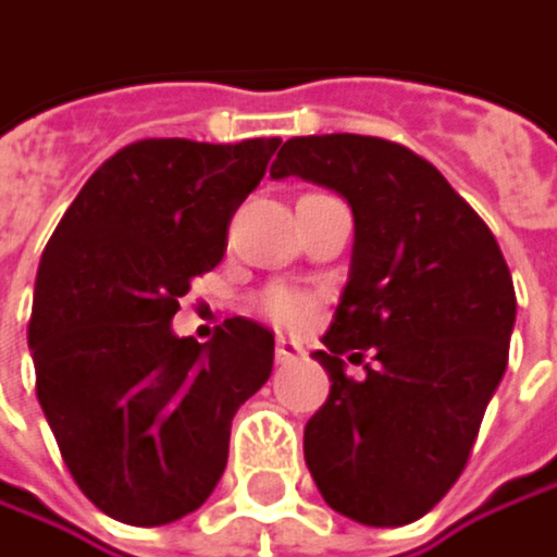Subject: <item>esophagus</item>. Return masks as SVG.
I'll use <instances>...</instances> for the list:
<instances>
[{
	"label": "esophagus",
	"instance_id": "obj_1",
	"mask_svg": "<svg viewBox=\"0 0 557 557\" xmlns=\"http://www.w3.org/2000/svg\"><path fill=\"white\" fill-rule=\"evenodd\" d=\"M304 356V346L297 343V339H276V362H294V359H300Z\"/></svg>",
	"mask_w": 557,
	"mask_h": 557
}]
</instances>
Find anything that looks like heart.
Masks as SVG:
<instances>
[{
  "mask_svg": "<svg viewBox=\"0 0 557 557\" xmlns=\"http://www.w3.org/2000/svg\"><path fill=\"white\" fill-rule=\"evenodd\" d=\"M260 310L276 326H300L310 313V300H307V294L290 290V287H270L260 297Z\"/></svg>",
  "mask_w": 557,
  "mask_h": 557,
  "instance_id": "b5f03b06",
  "label": "heart"
}]
</instances>
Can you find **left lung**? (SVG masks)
Wrapping results in <instances>:
<instances>
[{
    "label": "left lung",
    "instance_id": "8db88e82",
    "mask_svg": "<svg viewBox=\"0 0 557 557\" xmlns=\"http://www.w3.org/2000/svg\"><path fill=\"white\" fill-rule=\"evenodd\" d=\"M287 175L339 191L356 218L349 284L317 352L333 385L304 431L307 467L336 512L408 525L460 480L503 382L512 273L486 221L401 143L294 136L270 165ZM366 351L356 383L342 356Z\"/></svg>",
    "mask_w": 557,
    "mask_h": 557
}]
</instances>
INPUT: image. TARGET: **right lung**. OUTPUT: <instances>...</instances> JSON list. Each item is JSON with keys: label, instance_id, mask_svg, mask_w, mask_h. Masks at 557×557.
<instances>
[{"label": "right lung", "instance_id": "right-lung-1", "mask_svg": "<svg viewBox=\"0 0 557 557\" xmlns=\"http://www.w3.org/2000/svg\"><path fill=\"white\" fill-rule=\"evenodd\" d=\"M281 139H139L58 221L35 281L38 405L81 493L126 525H165L218 486L237 408L273 369V333L231 317L208 346L172 317L218 267L237 205Z\"/></svg>", "mask_w": 557, "mask_h": 557}]
</instances>
